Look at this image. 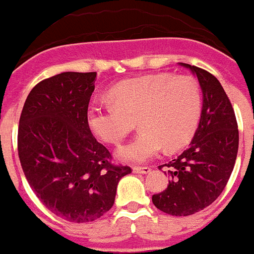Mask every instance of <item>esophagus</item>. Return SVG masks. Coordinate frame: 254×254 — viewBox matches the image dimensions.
<instances>
[{
  "mask_svg": "<svg viewBox=\"0 0 254 254\" xmlns=\"http://www.w3.org/2000/svg\"><path fill=\"white\" fill-rule=\"evenodd\" d=\"M132 170H133V173H136V174H149V173L151 172V169L147 167H134Z\"/></svg>",
  "mask_w": 254,
  "mask_h": 254,
  "instance_id": "obj_1",
  "label": "esophagus"
}]
</instances>
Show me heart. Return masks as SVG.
Wrapping results in <instances>:
<instances>
[{
  "label": "heart",
  "mask_w": 254,
  "mask_h": 254,
  "mask_svg": "<svg viewBox=\"0 0 254 254\" xmlns=\"http://www.w3.org/2000/svg\"><path fill=\"white\" fill-rule=\"evenodd\" d=\"M109 104H91L86 121L95 136L118 143L133 128L140 133L117 150L118 158L145 163L165 149L174 151L192 138L201 116L202 95L193 76L161 72L118 82Z\"/></svg>",
  "instance_id": "1"
}]
</instances>
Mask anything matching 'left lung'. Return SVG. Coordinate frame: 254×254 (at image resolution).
Returning a JSON list of instances; mask_svg holds the SVG:
<instances>
[{"label":"left lung","mask_w":254,"mask_h":254,"mask_svg":"<svg viewBox=\"0 0 254 254\" xmlns=\"http://www.w3.org/2000/svg\"><path fill=\"white\" fill-rule=\"evenodd\" d=\"M179 64L198 78L202 111L188 149L165 164L169 185L152 196V203L165 214L188 216L210 206L224 190L237 159L239 132L232 103L219 80L199 67Z\"/></svg>","instance_id":"obj_1"}]
</instances>
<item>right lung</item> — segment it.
Segmentation results:
<instances>
[{"label":"right lung","instance_id":"add662e5","mask_svg":"<svg viewBox=\"0 0 254 254\" xmlns=\"http://www.w3.org/2000/svg\"><path fill=\"white\" fill-rule=\"evenodd\" d=\"M96 72H62L29 93L17 132V151L28 183L53 214L89 223L109 211L117 186L131 173L113 165L86 121Z\"/></svg>","mask_w":254,"mask_h":254}]
</instances>
